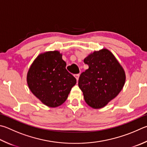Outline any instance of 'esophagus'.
I'll return each instance as SVG.
<instances>
[{"label":"esophagus","mask_w":147,"mask_h":147,"mask_svg":"<svg viewBox=\"0 0 147 147\" xmlns=\"http://www.w3.org/2000/svg\"><path fill=\"white\" fill-rule=\"evenodd\" d=\"M79 76H80V74H75V75H74V77H75V78H76V80H77V81L78 80V79H79Z\"/></svg>","instance_id":"esophagus-1"}]
</instances>
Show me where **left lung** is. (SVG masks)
Masks as SVG:
<instances>
[{
    "mask_svg": "<svg viewBox=\"0 0 147 147\" xmlns=\"http://www.w3.org/2000/svg\"><path fill=\"white\" fill-rule=\"evenodd\" d=\"M84 62L89 69L80 74L78 86L88 105L103 108L122 90L125 72L114 55L105 48L90 53Z\"/></svg>",
    "mask_w": 147,
    "mask_h": 147,
    "instance_id": "1",
    "label": "left lung"
}]
</instances>
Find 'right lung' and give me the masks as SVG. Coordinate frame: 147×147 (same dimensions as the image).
Returning a JSON list of instances; mask_svg holds the SVG:
<instances>
[{
  "label": "right lung",
  "instance_id": "add662e5",
  "mask_svg": "<svg viewBox=\"0 0 147 147\" xmlns=\"http://www.w3.org/2000/svg\"><path fill=\"white\" fill-rule=\"evenodd\" d=\"M66 62L58 51L40 53L29 67L27 83L32 93L42 103L57 107L65 102L76 83L67 71Z\"/></svg>",
  "mask_w": 147,
  "mask_h": 147
}]
</instances>
